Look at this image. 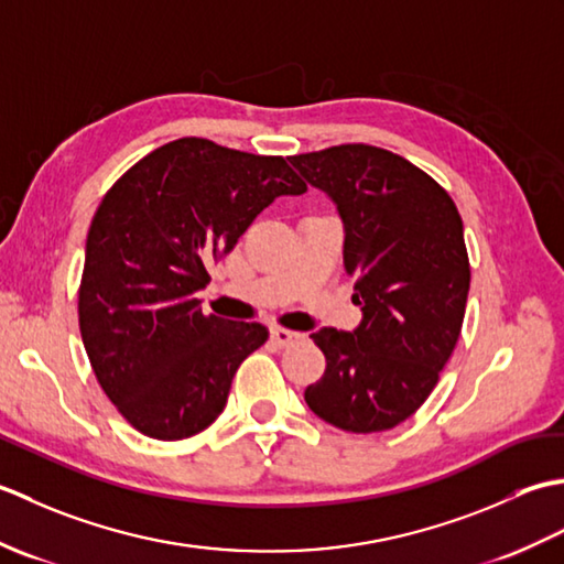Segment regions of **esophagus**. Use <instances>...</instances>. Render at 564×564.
Returning <instances> with one entry per match:
<instances>
[{"label": "esophagus", "instance_id": "esophagus-1", "mask_svg": "<svg viewBox=\"0 0 564 564\" xmlns=\"http://www.w3.org/2000/svg\"><path fill=\"white\" fill-rule=\"evenodd\" d=\"M303 334H297L293 329H283V327H271V341L275 346H291L293 341L301 339Z\"/></svg>", "mask_w": 564, "mask_h": 564}]
</instances>
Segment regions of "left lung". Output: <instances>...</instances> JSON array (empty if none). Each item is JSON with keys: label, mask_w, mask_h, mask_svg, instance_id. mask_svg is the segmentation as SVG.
<instances>
[{"label": "left lung", "mask_w": 564, "mask_h": 564, "mask_svg": "<svg viewBox=\"0 0 564 564\" xmlns=\"http://www.w3.org/2000/svg\"><path fill=\"white\" fill-rule=\"evenodd\" d=\"M291 164L337 203L344 269L364 310L354 332L313 334L327 368L305 402L351 434L388 431L426 402L460 337L470 291L460 213L426 172L364 142Z\"/></svg>", "instance_id": "1"}]
</instances>
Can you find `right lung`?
<instances>
[{"mask_svg": "<svg viewBox=\"0 0 564 564\" xmlns=\"http://www.w3.org/2000/svg\"><path fill=\"white\" fill-rule=\"evenodd\" d=\"M305 191L283 158L206 138L166 142L106 191L87 235L79 332L106 398L140 434L182 441L220 416L269 332L203 315L196 291L273 198Z\"/></svg>", "mask_w": 564, "mask_h": 564, "instance_id": "right-lung-1", "label": "right lung"}]
</instances>
